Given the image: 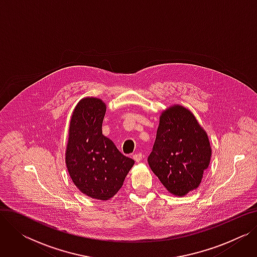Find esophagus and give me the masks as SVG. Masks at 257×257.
Here are the masks:
<instances>
[{
	"label": "esophagus",
	"mask_w": 257,
	"mask_h": 257,
	"mask_svg": "<svg viewBox=\"0 0 257 257\" xmlns=\"http://www.w3.org/2000/svg\"><path fill=\"white\" fill-rule=\"evenodd\" d=\"M142 158H143V154L142 153H137V154L133 155V159L136 160L137 163H140V161L142 160Z\"/></svg>",
	"instance_id": "1"
}]
</instances>
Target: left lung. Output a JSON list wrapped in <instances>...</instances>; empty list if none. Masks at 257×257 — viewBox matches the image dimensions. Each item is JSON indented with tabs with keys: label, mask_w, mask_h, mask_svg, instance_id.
Returning a JSON list of instances; mask_svg holds the SVG:
<instances>
[{
	"label": "left lung",
	"mask_w": 257,
	"mask_h": 257,
	"mask_svg": "<svg viewBox=\"0 0 257 257\" xmlns=\"http://www.w3.org/2000/svg\"><path fill=\"white\" fill-rule=\"evenodd\" d=\"M210 156L207 134L190 110L175 105L161 113L148 164L171 194L184 196L197 188Z\"/></svg>",
	"instance_id": "obj_1"
}]
</instances>
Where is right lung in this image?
<instances>
[{"mask_svg": "<svg viewBox=\"0 0 257 257\" xmlns=\"http://www.w3.org/2000/svg\"><path fill=\"white\" fill-rule=\"evenodd\" d=\"M105 103L97 98L81 100L73 112L65 163L70 176L86 196L113 197L123 185L134 160L121 154L102 134Z\"/></svg>", "mask_w": 257, "mask_h": 257, "instance_id": "add662e5", "label": "right lung"}]
</instances>
